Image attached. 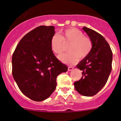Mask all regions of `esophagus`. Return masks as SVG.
<instances>
[{"label":"esophagus","mask_w":121,"mask_h":121,"mask_svg":"<svg viewBox=\"0 0 121 121\" xmlns=\"http://www.w3.org/2000/svg\"><path fill=\"white\" fill-rule=\"evenodd\" d=\"M73 70V67H68V71H71V70Z\"/></svg>","instance_id":"34e87169"}]
</instances>
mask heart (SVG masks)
<instances>
[{"label": "heart", "mask_w": 121, "mask_h": 121, "mask_svg": "<svg viewBox=\"0 0 121 121\" xmlns=\"http://www.w3.org/2000/svg\"><path fill=\"white\" fill-rule=\"evenodd\" d=\"M64 45H69V52L58 56V59L65 64L72 65L84 59L91 53L92 42L81 31L77 28H68L61 32L60 35H54L50 41L51 51L55 54H59L64 51Z\"/></svg>", "instance_id": "b5f03b06"}]
</instances>
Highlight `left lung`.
I'll return each mask as SVG.
<instances>
[{"instance_id":"8db88e82","label":"left lung","mask_w":121,"mask_h":121,"mask_svg":"<svg viewBox=\"0 0 121 121\" xmlns=\"http://www.w3.org/2000/svg\"><path fill=\"white\" fill-rule=\"evenodd\" d=\"M92 42L89 55L76 67L82 71L81 79L74 83L76 90L85 96H92L105 86L112 71L113 54L105 39L98 32L82 28Z\"/></svg>"}]
</instances>
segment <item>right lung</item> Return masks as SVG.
Masks as SVG:
<instances>
[{
	"label": "right lung",
	"mask_w": 121,
	"mask_h": 121,
	"mask_svg": "<svg viewBox=\"0 0 121 121\" xmlns=\"http://www.w3.org/2000/svg\"><path fill=\"white\" fill-rule=\"evenodd\" d=\"M53 26L42 25L22 38L12 56L14 79L22 93L35 101L47 99L56 89V78L68 67L51 49Z\"/></svg>",
	"instance_id": "add662e5"
}]
</instances>
